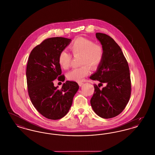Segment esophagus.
Instances as JSON below:
<instances>
[{
	"label": "esophagus",
	"instance_id": "obj_1",
	"mask_svg": "<svg viewBox=\"0 0 155 155\" xmlns=\"http://www.w3.org/2000/svg\"><path fill=\"white\" fill-rule=\"evenodd\" d=\"M78 85H79V86H80V87H81V86L84 84V83H83V82H78Z\"/></svg>",
	"mask_w": 155,
	"mask_h": 155
}]
</instances>
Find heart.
I'll return each mask as SVG.
<instances>
[{"instance_id":"obj_1","label":"heart","mask_w":155,"mask_h":155,"mask_svg":"<svg viewBox=\"0 0 155 155\" xmlns=\"http://www.w3.org/2000/svg\"><path fill=\"white\" fill-rule=\"evenodd\" d=\"M70 49L74 56L81 55L80 68H73L68 74L70 80L81 81L89 74L90 68L96 70L101 64L104 51L101 45L94 43L92 40L84 37L77 38L70 44ZM72 56L66 50H62L58 57V63L63 69L70 66Z\"/></svg>"}]
</instances>
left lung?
I'll return each mask as SVG.
<instances>
[{
    "mask_svg": "<svg viewBox=\"0 0 155 155\" xmlns=\"http://www.w3.org/2000/svg\"><path fill=\"white\" fill-rule=\"evenodd\" d=\"M96 37L104 48V55L97 71L90 78L100 81L99 85L106 83L107 86L100 90L99 85H94L91 104L97 115L109 119L120 114L129 101L130 70L123 52L112 38L101 33H96Z\"/></svg>",
    "mask_w": 155,
    "mask_h": 155,
    "instance_id": "left-lung-1",
    "label": "left lung"
}]
</instances>
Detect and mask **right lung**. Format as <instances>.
I'll list each match as a JSON object with an SVG mask.
<instances>
[{
  "label": "right lung",
  "instance_id": "1",
  "mask_svg": "<svg viewBox=\"0 0 155 155\" xmlns=\"http://www.w3.org/2000/svg\"><path fill=\"white\" fill-rule=\"evenodd\" d=\"M71 41L62 37L47 38L32 50L28 58L26 75L29 97L37 111L49 119H59L68 114L79 89L74 81H66L60 89L53 82L56 78L65 80L58 57Z\"/></svg>",
  "mask_w": 155,
  "mask_h": 155
}]
</instances>
